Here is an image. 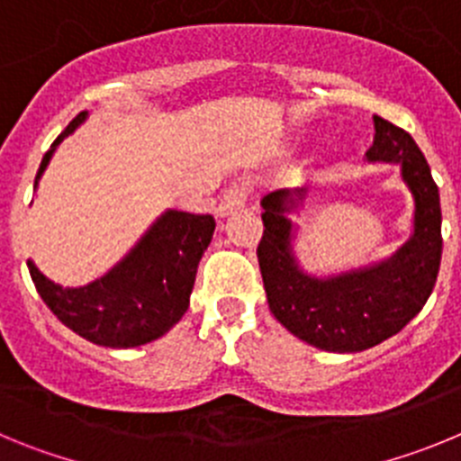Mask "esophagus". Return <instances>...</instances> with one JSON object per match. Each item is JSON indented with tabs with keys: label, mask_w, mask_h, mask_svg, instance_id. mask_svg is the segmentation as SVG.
Masks as SVG:
<instances>
[{
	"label": "esophagus",
	"mask_w": 461,
	"mask_h": 461,
	"mask_svg": "<svg viewBox=\"0 0 461 461\" xmlns=\"http://www.w3.org/2000/svg\"><path fill=\"white\" fill-rule=\"evenodd\" d=\"M249 191H251V182L249 180L242 182V185L230 186V189L223 194L221 203H219V207H217L219 217H228V214H233L235 210L244 207V201H247Z\"/></svg>",
	"instance_id": "34e87169"
}]
</instances>
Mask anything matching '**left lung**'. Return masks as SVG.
Returning a JSON list of instances; mask_svg holds the SVG:
<instances>
[{
  "label": "left lung",
  "mask_w": 461,
  "mask_h": 461,
  "mask_svg": "<svg viewBox=\"0 0 461 461\" xmlns=\"http://www.w3.org/2000/svg\"><path fill=\"white\" fill-rule=\"evenodd\" d=\"M367 161L402 166L413 194V235L390 258L335 276H312L293 254L288 219L307 189L272 191L263 205L258 266L275 319L297 339L330 353H357L397 335L425 307L441 266V203L427 158L413 138L374 115Z\"/></svg>",
  "instance_id": "obj_1"
}]
</instances>
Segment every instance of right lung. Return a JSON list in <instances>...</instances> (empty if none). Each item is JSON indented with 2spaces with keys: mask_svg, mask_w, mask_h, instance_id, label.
I'll return each mask as SVG.
<instances>
[{
  "mask_svg": "<svg viewBox=\"0 0 461 461\" xmlns=\"http://www.w3.org/2000/svg\"><path fill=\"white\" fill-rule=\"evenodd\" d=\"M87 120L76 115L36 173L34 189L57 145ZM214 233L212 214L168 210L108 275L80 288H62L27 260L43 303L76 335L108 348H133L164 337L189 309L195 270Z\"/></svg>",
  "mask_w": 461,
  "mask_h": 461,
  "instance_id": "1",
  "label": "right lung"
}]
</instances>
